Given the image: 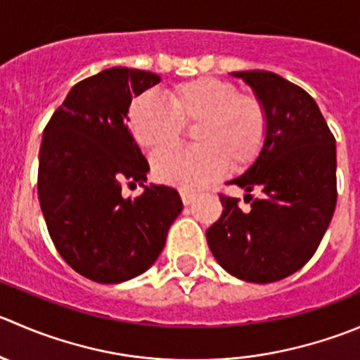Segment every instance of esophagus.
<instances>
[{
    "label": "esophagus",
    "mask_w": 360,
    "mask_h": 360,
    "mask_svg": "<svg viewBox=\"0 0 360 360\" xmlns=\"http://www.w3.org/2000/svg\"><path fill=\"white\" fill-rule=\"evenodd\" d=\"M181 198H183V204L184 205H190V204H193L195 198H197V195L191 193V191L181 190Z\"/></svg>",
    "instance_id": "1"
}]
</instances>
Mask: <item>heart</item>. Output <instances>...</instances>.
<instances>
[{
  "label": "heart",
  "instance_id": "heart-1",
  "mask_svg": "<svg viewBox=\"0 0 360 360\" xmlns=\"http://www.w3.org/2000/svg\"><path fill=\"white\" fill-rule=\"evenodd\" d=\"M193 150H164L184 126H194ZM128 124L137 144L156 153L153 174L160 183L197 190L226 172L255 162L264 148L267 117L255 96L239 95L233 84L200 77L170 91L169 105L155 95L131 103Z\"/></svg>",
  "mask_w": 360,
  "mask_h": 360
}]
</instances>
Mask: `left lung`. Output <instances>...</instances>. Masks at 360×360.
Returning <instances> with one entry per match:
<instances>
[{"label": "left lung", "instance_id": "1", "mask_svg": "<svg viewBox=\"0 0 360 360\" xmlns=\"http://www.w3.org/2000/svg\"><path fill=\"white\" fill-rule=\"evenodd\" d=\"M267 117L264 148L243 176L229 181L261 197L243 211L221 195V218L207 229L209 250L226 273L251 283L290 276L315 255L336 209V141L315 100L265 70L232 72Z\"/></svg>", "mask_w": 360, "mask_h": 360}]
</instances>
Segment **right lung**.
I'll return each mask as SVG.
<instances>
[{
    "instance_id": "1",
    "label": "right lung",
    "mask_w": 360,
    "mask_h": 360,
    "mask_svg": "<svg viewBox=\"0 0 360 360\" xmlns=\"http://www.w3.org/2000/svg\"><path fill=\"white\" fill-rule=\"evenodd\" d=\"M146 70L114 68L80 80L45 127L38 198L49 233L66 264L98 283L146 273L183 211L174 188L144 184L149 163L127 127L131 100L160 82ZM124 182L141 184L124 199Z\"/></svg>"
}]
</instances>
